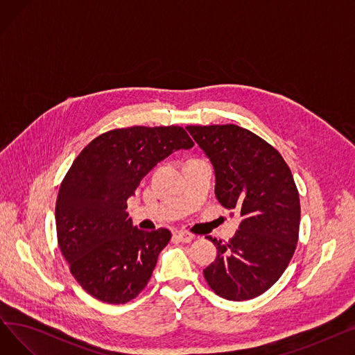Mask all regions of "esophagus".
<instances>
[{
    "mask_svg": "<svg viewBox=\"0 0 355 355\" xmlns=\"http://www.w3.org/2000/svg\"><path fill=\"white\" fill-rule=\"evenodd\" d=\"M177 237L181 240V241H190L193 237H194V234L193 233H190V232H187V230H181V232H178L177 233Z\"/></svg>",
    "mask_w": 355,
    "mask_h": 355,
    "instance_id": "esophagus-1",
    "label": "esophagus"
}]
</instances>
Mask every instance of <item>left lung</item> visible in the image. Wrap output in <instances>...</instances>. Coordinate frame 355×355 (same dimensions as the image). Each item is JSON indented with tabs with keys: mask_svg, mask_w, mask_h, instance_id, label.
Segmentation results:
<instances>
[{
	"mask_svg": "<svg viewBox=\"0 0 355 355\" xmlns=\"http://www.w3.org/2000/svg\"><path fill=\"white\" fill-rule=\"evenodd\" d=\"M187 129L214 166L216 198L243 218L229 241L207 236L217 257L204 277L229 301L253 300L282 276L296 249L301 204L292 173L279 151L245 128Z\"/></svg>",
	"mask_w": 355,
	"mask_h": 355,
	"instance_id": "obj_1",
	"label": "left lung"
}]
</instances>
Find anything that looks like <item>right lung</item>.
Listing matches in <instances>:
<instances>
[{
    "instance_id": "add662e5",
    "label": "right lung",
    "mask_w": 355,
    "mask_h": 355,
    "mask_svg": "<svg viewBox=\"0 0 355 355\" xmlns=\"http://www.w3.org/2000/svg\"><path fill=\"white\" fill-rule=\"evenodd\" d=\"M193 145L181 126L119 128L73 161L55 201L58 243L73 277L96 300L126 304L148 285L173 234L132 227L126 200L157 162Z\"/></svg>"
}]
</instances>
